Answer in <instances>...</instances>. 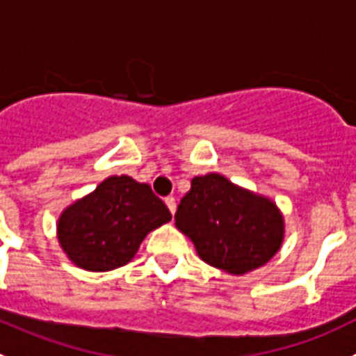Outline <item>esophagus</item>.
Instances as JSON below:
<instances>
[{
	"label": "esophagus",
	"instance_id": "1",
	"mask_svg": "<svg viewBox=\"0 0 356 356\" xmlns=\"http://www.w3.org/2000/svg\"><path fill=\"white\" fill-rule=\"evenodd\" d=\"M165 204H166V207H168V209H170V213L174 214V213H175V209H177V204H175V198H174V197L165 198Z\"/></svg>",
	"mask_w": 356,
	"mask_h": 356
}]
</instances>
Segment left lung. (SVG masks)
Instances as JSON below:
<instances>
[{
	"instance_id": "left-lung-1",
	"label": "left lung",
	"mask_w": 356,
	"mask_h": 356,
	"mask_svg": "<svg viewBox=\"0 0 356 356\" xmlns=\"http://www.w3.org/2000/svg\"><path fill=\"white\" fill-rule=\"evenodd\" d=\"M175 227L191 239L198 257L230 275L254 271L280 250L286 223L271 198L220 174L191 179L175 213Z\"/></svg>"
}]
</instances>
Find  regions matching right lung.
<instances>
[{
	"instance_id": "add662e5",
	"label": "right lung",
	"mask_w": 356,
	"mask_h": 356,
	"mask_svg": "<svg viewBox=\"0 0 356 356\" xmlns=\"http://www.w3.org/2000/svg\"><path fill=\"white\" fill-rule=\"evenodd\" d=\"M172 214L145 182L111 175L60 214L56 236L70 262L86 271H111L136 255L150 230Z\"/></svg>"
}]
</instances>
